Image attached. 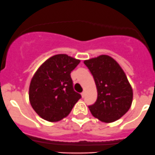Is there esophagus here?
<instances>
[{"mask_svg": "<svg viewBox=\"0 0 155 155\" xmlns=\"http://www.w3.org/2000/svg\"><path fill=\"white\" fill-rule=\"evenodd\" d=\"M81 95H82V97H85V91H82V92L81 93Z\"/></svg>", "mask_w": 155, "mask_h": 155, "instance_id": "34e87169", "label": "esophagus"}]
</instances>
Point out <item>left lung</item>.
Segmentation results:
<instances>
[{"label":"left lung","mask_w":155,"mask_h":155,"mask_svg":"<svg viewBox=\"0 0 155 155\" xmlns=\"http://www.w3.org/2000/svg\"><path fill=\"white\" fill-rule=\"evenodd\" d=\"M94 77L97 101L88 106L94 117L104 123L117 120L130 110L133 88L125 73L114 58L102 54L84 61Z\"/></svg>","instance_id":"obj_1"}]
</instances>
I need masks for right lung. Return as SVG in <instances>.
<instances>
[{
    "instance_id": "right-lung-1",
    "label": "right lung",
    "mask_w": 155,
    "mask_h": 155,
    "mask_svg": "<svg viewBox=\"0 0 155 155\" xmlns=\"http://www.w3.org/2000/svg\"><path fill=\"white\" fill-rule=\"evenodd\" d=\"M80 61L67 54H57L45 61L29 85L31 106L42 119L58 122L67 117L81 95L73 88L70 73Z\"/></svg>"
}]
</instances>
